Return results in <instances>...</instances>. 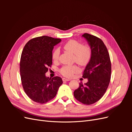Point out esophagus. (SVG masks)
I'll list each match as a JSON object with an SVG mask.
<instances>
[{"mask_svg":"<svg viewBox=\"0 0 132 132\" xmlns=\"http://www.w3.org/2000/svg\"><path fill=\"white\" fill-rule=\"evenodd\" d=\"M63 81H69L70 80V79H66V78H63L62 79Z\"/></svg>","mask_w":132,"mask_h":132,"instance_id":"1","label":"esophagus"}]
</instances>
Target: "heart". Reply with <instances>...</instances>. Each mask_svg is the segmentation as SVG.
<instances>
[{
	"label": "heart",
	"mask_w": 132,
	"mask_h": 132,
	"mask_svg": "<svg viewBox=\"0 0 132 132\" xmlns=\"http://www.w3.org/2000/svg\"><path fill=\"white\" fill-rule=\"evenodd\" d=\"M64 48L67 51L74 54V61L80 65H86L91 58L92 52L90 48L87 46H83L82 44L75 40H70L67 42ZM60 54L59 48L54 50L52 53V58L55 61H58ZM80 70L77 65H65L60 70V72L66 77H71Z\"/></svg>",
	"instance_id": "1"
}]
</instances>
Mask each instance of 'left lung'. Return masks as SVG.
I'll return each mask as SVG.
<instances>
[{
	"label": "left lung",
	"mask_w": 132,
	"mask_h": 132,
	"mask_svg": "<svg viewBox=\"0 0 132 132\" xmlns=\"http://www.w3.org/2000/svg\"><path fill=\"white\" fill-rule=\"evenodd\" d=\"M82 37L90 47L92 55L82 75L88 81L84 85L80 83L74 96L84 104L91 105L98 101L106 91L111 79V64L109 52L100 38L86 33Z\"/></svg>",
	"instance_id": "8db88e82"
}]
</instances>
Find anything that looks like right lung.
<instances>
[{"mask_svg":"<svg viewBox=\"0 0 132 132\" xmlns=\"http://www.w3.org/2000/svg\"><path fill=\"white\" fill-rule=\"evenodd\" d=\"M61 41L43 36L30 39L23 48L20 63L21 82L25 93L36 102L51 100L63 84L61 78H51L45 74L52 64L54 46Z\"/></svg>","mask_w":132,"mask_h":132,"instance_id":"obj_1","label":"right lung"}]
</instances>
